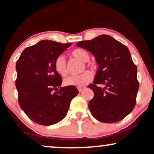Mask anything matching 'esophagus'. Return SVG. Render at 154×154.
<instances>
[{
	"mask_svg": "<svg viewBox=\"0 0 154 154\" xmlns=\"http://www.w3.org/2000/svg\"><path fill=\"white\" fill-rule=\"evenodd\" d=\"M85 86H79V87H78V90H79V92H82L83 90H85Z\"/></svg>",
	"mask_w": 154,
	"mask_h": 154,
	"instance_id": "esophagus-1",
	"label": "esophagus"
}]
</instances>
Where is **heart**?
Segmentation results:
<instances>
[{"mask_svg": "<svg viewBox=\"0 0 154 154\" xmlns=\"http://www.w3.org/2000/svg\"><path fill=\"white\" fill-rule=\"evenodd\" d=\"M71 55L74 58H76L81 62H84V66H83L82 70H85V66L92 67V65L87 62L89 60L90 55L86 50L83 49H75L71 52ZM54 69L56 72L62 76H65L68 73V68L65 58L62 55L58 56L54 61ZM92 73L90 71H85L81 74L73 75L66 78L64 81V83L66 85L72 86H83L90 83L92 81Z\"/></svg>", "mask_w": 154, "mask_h": 154, "instance_id": "b5f03b06", "label": "heart"}]
</instances>
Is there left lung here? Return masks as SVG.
I'll list each match as a JSON object with an SVG mask.
<instances>
[{
	"label": "left lung",
	"mask_w": 154,
	"mask_h": 154,
	"mask_svg": "<svg viewBox=\"0 0 154 154\" xmlns=\"http://www.w3.org/2000/svg\"><path fill=\"white\" fill-rule=\"evenodd\" d=\"M77 46L91 52L99 65L93 83L88 85L94 92L88 104L92 115L102 123L123 120L135 106L139 90L137 66L128 48L108 35L79 42Z\"/></svg>",
	"instance_id": "obj_1"
}]
</instances>
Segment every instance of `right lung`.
I'll use <instances>...</instances> for the list:
<instances>
[{"instance_id": "1", "label": "right lung", "mask_w": 154, "mask_h": 154, "mask_svg": "<svg viewBox=\"0 0 154 154\" xmlns=\"http://www.w3.org/2000/svg\"><path fill=\"white\" fill-rule=\"evenodd\" d=\"M72 43L43 40L25 48L17 61L15 81L21 109L35 123L51 125L64 119L71 100L79 93L75 86L60 88L62 79L54 61Z\"/></svg>"}]
</instances>
